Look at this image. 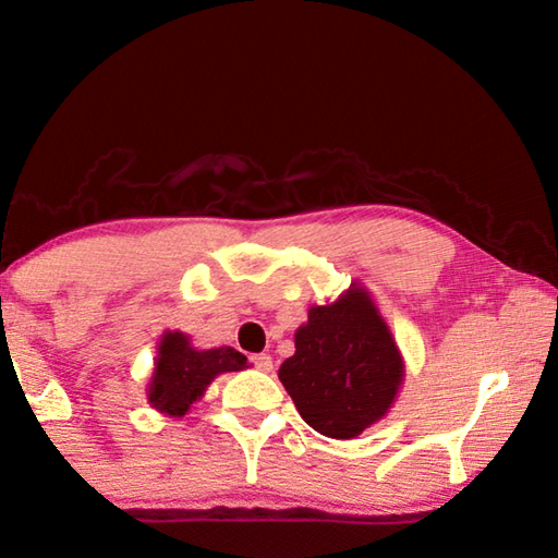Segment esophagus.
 I'll return each instance as SVG.
<instances>
[{
    "mask_svg": "<svg viewBox=\"0 0 558 558\" xmlns=\"http://www.w3.org/2000/svg\"><path fill=\"white\" fill-rule=\"evenodd\" d=\"M251 364L256 366L258 372H270V369H272V359H270V354H253V356H251Z\"/></svg>",
    "mask_w": 558,
    "mask_h": 558,
    "instance_id": "obj_1",
    "label": "esophagus"
}]
</instances>
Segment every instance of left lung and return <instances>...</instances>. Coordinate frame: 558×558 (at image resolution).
I'll return each instance as SVG.
<instances>
[{"mask_svg": "<svg viewBox=\"0 0 558 558\" xmlns=\"http://www.w3.org/2000/svg\"><path fill=\"white\" fill-rule=\"evenodd\" d=\"M278 376L307 426L354 438L389 411L403 362L372 298L352 286L335 305L310 310Z\"/></svg>", "mask_w": 558, "mask_h": 558, "instance_id": "1", "label": "left lung"}]
</instances>
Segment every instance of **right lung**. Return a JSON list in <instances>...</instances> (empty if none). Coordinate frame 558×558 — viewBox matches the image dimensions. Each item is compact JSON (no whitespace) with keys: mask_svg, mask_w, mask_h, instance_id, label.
Instances as JSON below:
<instances>
[{"mask_svg":"<svg viewBox=\"0 0 558 558\" xmlns=\"http://www.w3.org/2000/svg\"><path fill=\"white\" fill-rule=\"evenodd\" d=\"M245 356L233 347L196 352L182 332H167L159 342L155 376L149 384V403L169 415H184L202 391L223 372H239Z\"/></svg>","mask_w":558,"mask_h":558,"instance_id":"obj_1","label":"right lung"}]
</instances>
